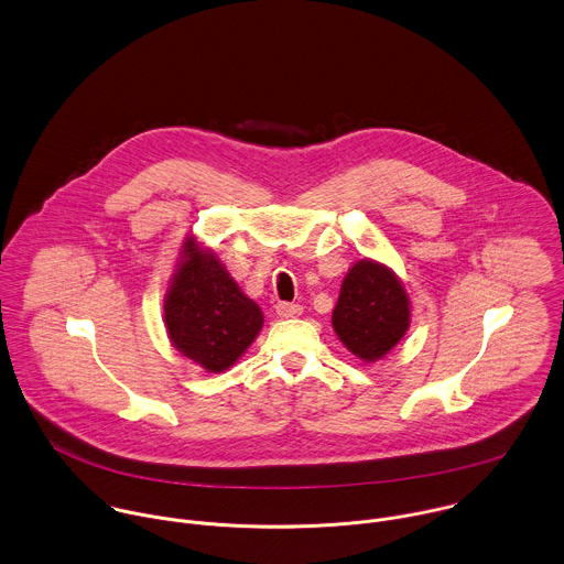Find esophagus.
Returning a JSON list of instances; mask_svg holds the SVG:
<instances>
[{"mask_svg":"<svg viewBox=\"0 0 564 564\" xmlns=\"http://www.w3.org/2000/svg\"><path fill=\"white\" fill-rule=\"evenodd\" d=\"M276 314H279L281 318H296V316L303 314V307L296 305V303H279V305H276Z\"/></svg>","mask_w":564,"mask_h":564,"instance_id":"1","label":"esophagus"}]
</instances>
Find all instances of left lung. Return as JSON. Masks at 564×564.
Masks as SVG:
<instances>
[{
    "label": "left lung",
    "mask_w": 564,
    "mask_h": 564,
    "mask_svg": "<svg viewBox=\"0 0 564 564\" xmlns=\"http://www.w3.org/2000/svg\"><path fill=\"white\" fill-rule=\"evenodd\" d=\"M332 325L360 360L384 358L411 325V301L402 281L384 263L356 261L340 285Z\"/></svg>",
    "instance_id": "8db88e82"
}]
</instances>
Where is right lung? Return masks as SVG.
Wrapping results in <instances>:
<instances>
[{"label": "right lung", "mask_w": 564, "mask_h": 564, "mask_svg": "<svg viewBox=\"0 0 564 564\" xmlns=\"http://www.w3.org/2000/svg\"><path fill=\"white\" fill-rule=\"evenodd\" d=\"M164 296V325L173 347L210 373L232 367L263 327L259 305L188 237Z\"/></svg>", "instance_id": "obj_1"}]
</instances>
